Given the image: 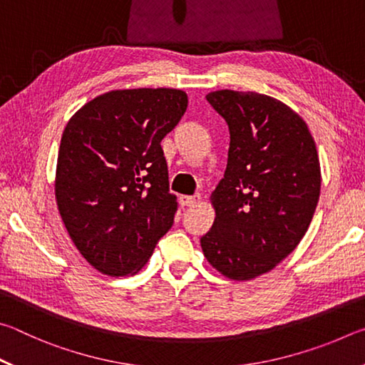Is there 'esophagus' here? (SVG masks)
<instances>
[{"label":"esophagus","instance_id":"34e87169","mask_svg":"<svg viewBox=\"0 0 365 365\" xmlns=\"http://www.w3.org/2000/svg\"><path fill=\"white\" fill-rule=\"evenodd\" d=\"M201 196L200 195H195V196H180V205L182 206H187V207H191V206H196L197 202H200Z\"/></svg>","mask_w":365,"mask_h":365}]
</instances>
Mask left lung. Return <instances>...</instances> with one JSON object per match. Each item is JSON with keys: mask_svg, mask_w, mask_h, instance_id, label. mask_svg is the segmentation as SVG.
<instances>
[{"mask_svg": "<svg viewBox=\"0 0 365 365\" xmlns=\"http://www.w3.org/2000/svg\"><path fill=\"white\" fill-rule=\"evenodd\" d=\"M206 100L225 119L230 148L201 248L222 275L250 280L274 269L307 232L320 195L316 143L306 122L270 96L219 90Z\"/></svg>", "mask_w": 365, "mask_h": 365, "instance_id": "8db88e82", "label": "left lung"}]
</instances>
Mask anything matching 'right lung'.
<instances>
[{"mask_svg":"<svg viewBox=\"0 0 365 365\" xmlns=\"http://www.w3.org/2000/svg\"><path fill=\"white\" fill-rule=\"evenodd\" d=\"M187 106L182 90H115L67 122L58 154V209L80 255L103 274L138 272L174 224L177 197L160 141Z\"/></svg>","mask_w":365,"mask_h":365,"instance_id":"obj_1","label":"right lung"}]
</instances>
